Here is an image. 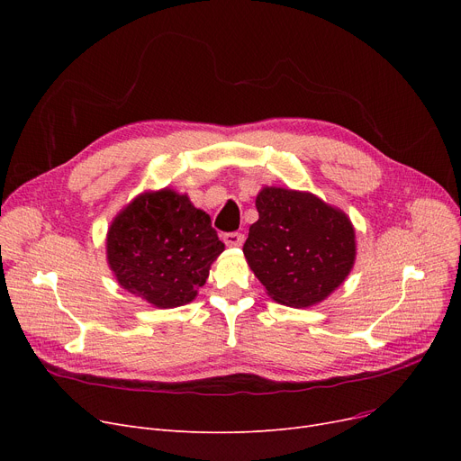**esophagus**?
I'll return each instance as SVG.
<instances>
[{
	"label": "esophagus",
	"mask_w": 461,
	"mask_h": 461,
	"mask_svg": "<svg viewBox=\"0 0 461 461\" xmlns=\"http://www.w3.org/2000/svg\"><path fill=\"white\" fill-rule=\"evenodd\" d=\"M243 240H245V235L239 233V231H230V233L224 235V243L228 247H240V245H243Z\"/></svg>",
	"instance_id": "esophagus-1"
}]
</instances>
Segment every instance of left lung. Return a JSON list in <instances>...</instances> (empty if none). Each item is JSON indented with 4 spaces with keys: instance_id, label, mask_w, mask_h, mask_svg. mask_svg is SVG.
Here are the masks:
<instances>
[{
    "instance_id": "1",
    "label": "left lung",
    "mask_w": 461,
    "mask_h": 461,
    "mask_svg": "<svg viewBox=\"0 0 461 461\" xmlns=\"http://www.w3.org/2000/svg\"><path fill=\"white\" fill-rule=\"evenodd\" d=\"M258 222L243 252L250 269L280 304L321 303L349 275L355 231L349 218L308 192L265 186Z\"/></svg>"
}]
</instances>
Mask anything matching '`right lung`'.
I'll list each match as a JSON object with an SVG mask.
<instances>
[{"label": "right lung", "instance_id": "obj_1", "mask_svg": "<svg viewBox=\"0 0 461 461\" xmlns=\"http://www.w3.org/2000/svg\"><path fill=\"white\" fill-rule=\"evenodd\" d=\"M222 250L209 214L167 188L131 202L106 239L119 285L157 308L183 306L196 297Z\"/></svg>", "mask_w": 461, "mask_h": 461}]
</instances>
